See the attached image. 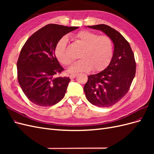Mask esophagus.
<instances>
[{
    "label": "esophagus",
    "instance_id": "obj_1",
    "mask_svg": "<svg viewBox=\"0 0 154 154\" xmlns=\"http://www.w3.org/2000/svg\"><path fill=\"white\" fill-rule=\"evenodd\" d=\"M76 76H77V74H71L69 77H70V78H71V79H74Z\"/></svg>",
    "mask_w": 154,
    "mask_h": 154
}]
</instances>
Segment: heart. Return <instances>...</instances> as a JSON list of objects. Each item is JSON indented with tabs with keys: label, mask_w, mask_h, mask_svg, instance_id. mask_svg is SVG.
<instances>
[{
	"label": "heart",
	"mask_w": 154,
	"mask_h": 154,
	"mask_svg": "<svg viewBox=\"0 0 154 154\" xmlns=\"http://www.w3.org/2000/svg\"><path fill=\"white\" fill-rule=\"evenodd\" d=\"M74 43L82 48L79 53L81 59L73 63L67 71L72 74L80 72L101 71L110 62L114 53L113 42L109 36L99 35L89 31H82L73 37ZM67 38L63 36L55 46L54 54L63 66H69L73 57L67 49Z\"/></svg>",
	"instance_id": "b5f03b06"
}]
</instances>
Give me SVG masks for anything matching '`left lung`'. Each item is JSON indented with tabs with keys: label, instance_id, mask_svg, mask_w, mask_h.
Masks as SVG:
<instances>
[{
	"label": "left lung",
	"instance_id": "8db88e82",
	"mask_svg": "<svg viewBox=\"0 0 154 154\" xmlns=\"http://www.w3.org/2000/svg\"><path fill=\"white\" fill-rule=\"evenodd\" d=\"M87 27L103 31L114 43L113 57L108 67L88 76L83 87L86 98L91 104L109 107L118 103L129 90L136 74L134 54L127 40L111 27L105 24Z\"/></svg>",
	"mask_w": 154,
	"mask_h": 154
}]
</instances>
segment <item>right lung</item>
<instances>
[{
	"mask_svg": "<svg viewBox=\"0 0 154 154\" xmlns=\"http://www.w3.org/2000/svg\"><path fill=\"white\" fill-rule=\"evenodd\" d=\"M78 27L51 24L32 34L18 57L17 78L27 98L41 106H52L62 100L67 91L68 77H56L63 71L54 54L59 40Z\"/></svg>",
	"mask_w": 154,
	"mask_h": 154,
	"instance_id": "right-lung-1",
	"label": "right lung"
}]
</instances>
